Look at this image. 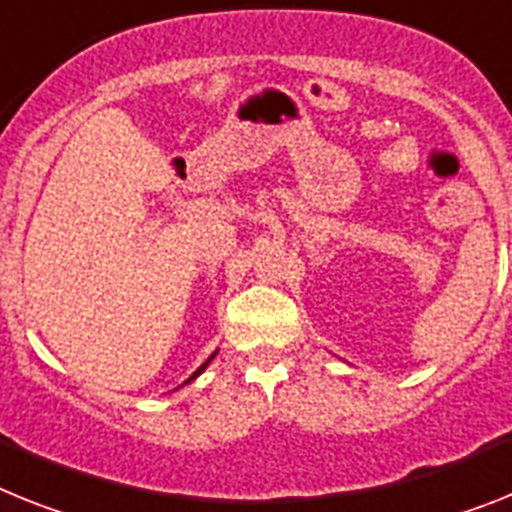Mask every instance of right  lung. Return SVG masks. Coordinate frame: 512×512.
Wrapping results in <instances>:
<instances>
[{"instance_id":"obj_1","label":"right lung","mask_w":512,"mask_h":512,"mask_svg":"<svg viewBox=\"0 0 512 512\" xmlns=\"http://www.w3.org/2000/svg\"><path fill=\"white\" fill-rule=\"evenodd\" d=\"M213 356H216V354H213ZM213 356H210V359H213ZM210 359H208V362H205V364H200V367H197V369H195V372H192V375H190V380H187V382H192V380H195V377H197V375H200V372H203V369H205V367H208V364H210Z\"/></svg>"}]
</instances>
